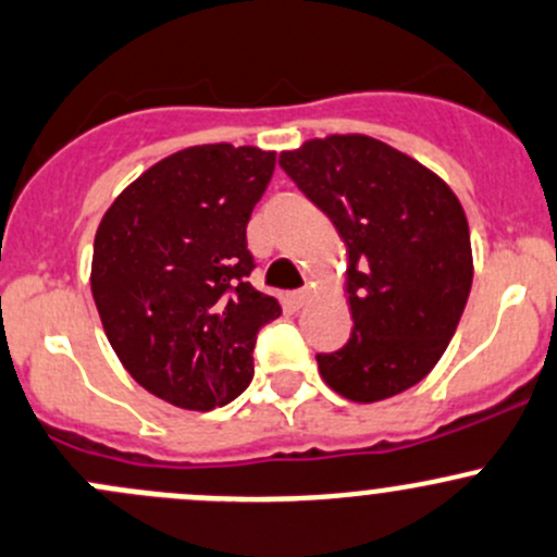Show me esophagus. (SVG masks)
I'll return each instance as SVG.
<instances>
[{
    "mask_svg": "<svg viewBox=\"0 0 557 557\" xmlns=\"http://www.w3.org/2000/svg\"><path fill=\"white\" fill-rule=\"evenodd\" d=\"M308 297H311V292H308V289H295V292H289V295H286V300H289L292 308H302L308 302Z\"/></svg>",
    "mask_w": 557,
    "mask_h": 557,
    "instance_id": "34e87169",
    "label": "esophagus"
}]
</instances>
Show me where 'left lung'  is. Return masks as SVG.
<instances>
[{"mask_svg":"<svg viewBox=\"0 0 557 557\" xmlns=\"http://www.w3.org/2000/svg\"><path fill=\"white\" fill-rule=\"evenodd\" d=\"M297 189L346 246L355 327L317 355L324 384L355 404L393 398L433 371L471 292V235L460 200L433 170L368 135H327L281 151Z\"/></svg>","mask_w":557,"mask_h":557,"instance_id":"1","label":"left lung"}]
</instances>
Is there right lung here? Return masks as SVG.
<instances>
[{"instance_id":"right-lung-1","label":"right lung","mask_w":557,"mask_h":557,"mask_svg":"<svg viewBox=\"0 0 557 557\" xmlns=\"http://www.w3.org/2000/svg\"><path fill=\"white\" fill-rule=\"evenodd\" d=\"M276 153L191 146L148 168L104 211L91 295L104 335L140 387L178 409L230 404L255 376V344L276 297L249 284L246 224Z\"/></svg>"}]
</instances>
